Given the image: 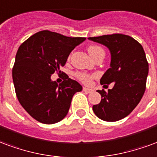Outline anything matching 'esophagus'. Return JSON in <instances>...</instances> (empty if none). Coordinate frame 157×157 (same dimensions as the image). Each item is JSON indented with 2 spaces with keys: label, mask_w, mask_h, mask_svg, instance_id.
<instances>
[{
  "label": "esophagus",
  "mask_w": 157,
  "mask_h": 157,
  "mask_svg": "<svg viewBox=\"0 0 157 157\" xmlns=\"http://www.w3.org/2000/svg\"><path fill=\"white\" fill-rule=\"evenodd\" d=\"M83 90L84 91V92H87V93L93 92V90H91V89H89V88H85V87H83Z\"/></svg>",
  "instance_id": "obj_1"
}]
</instances>
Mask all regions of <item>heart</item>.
I'll list each match as a JSON object with an SVG mask.
<instances>
[{
    "label": "heart",
    "mask_w": 157,
    "mask_h": 157,
    "mask_svg": "<svg viewBox=\"0 0 157 157\" xmlns=\"http://www.w3.org/2000/svg\"><path fill=\"white\" fill-rule=\"evenodd\" d=\"M88 51H89V53L91 55L92 58H94L98 52H104L102 48L96 45L90 46L88 48ZM74 76L77 78L79 81H81L82 83H85V84H90L93 78L97 77V74H87V73H83V72H76V73H74Z\"/></svg>",
    "instance_id": "obj_1"
}]
</instances>
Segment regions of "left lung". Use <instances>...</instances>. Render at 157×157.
Here are the masks:
<instances>
[{
  "label": "left lung",
  "instance_id": "left-lung-1",
  "mask_svg": "<svg viewBox=\"0 0 157 157\" xmlns=\"http://www.w3.org/2000/svg\"><path fill=\"white\" fill-rule=\"evenodd\" d=\"M106 46L111 53L110 67L100 79L104 86L115 82L112 90H98L101 101L93 105L97 117L105 121H117L130 115L146 90L149 65L141 44L133 37L115 33L89 37Z\"/></svg>",
  "mask_w": 157,
  "mask_h": 157
}]
</instances>
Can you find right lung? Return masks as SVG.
Instances as JSON below:
<instances>
[{"label":"right lung","instance_id":"1","mask_svg":"<svg viewBox=\"0 0 157 157\" xmlns=\"http://www.w3.org/2000/svg\"><path fill=\"white\" fill-rule=\"evenodd\" d=\"M85 39L45 30L19 47L12 67L15 91L21 105L37 121L50 124L62 121L74 94L82 90L66 74L59 84L51 80V74L61 73L60 67L64 66L69 53Z\"/></svg>","mask_w":157,"mask_h":157}]
</instances>
